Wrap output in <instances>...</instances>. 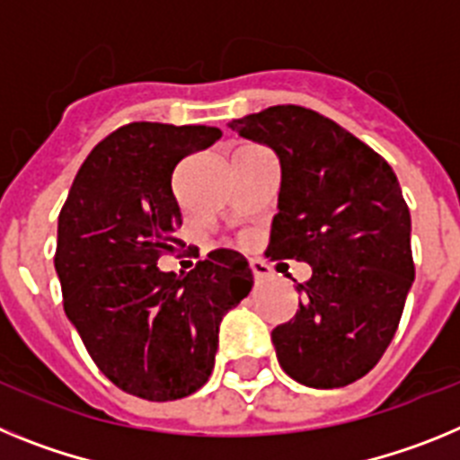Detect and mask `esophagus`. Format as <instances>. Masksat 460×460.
<instances>
[{"mask_svg": "<svg viewBox=\"0 0 460 460\" xmlns=\"http://www.w3.org/2000/svg\"><path fill=\"white\" fill-rule=\"evenodd\" d=\"M250 269H252V275L257 282H263V279L270 278V266L263 259H252L250 261Z\"/></svg>", "mask_w": 460, "mask_h": 460, "instance_id": "obj_1", "label": "esophagus"}]
</instances>
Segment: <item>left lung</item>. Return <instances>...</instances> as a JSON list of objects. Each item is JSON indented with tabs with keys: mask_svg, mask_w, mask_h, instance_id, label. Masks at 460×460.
Segmentation results:
<instances>
[{
	"mask_svg": "<svg viewBox=\"0 0 460 460\" xmlns=\"http://www.w3.org/2000/svg\"><path fill=\"white\" fill-rule=\"evenodd\" d=\"M229 127L279 159L266 254L313 269L296 285L294 319L270 333L279 366L313 389L351 385L389 347L414 282L412 219L396 173L357 136L303 106H270Z\"/></svg>",
	"mask_w": 460,
	"mask_h": 460,
	"instance_id": "8db88e82",
	"label": "left lung"
}]
</instances>
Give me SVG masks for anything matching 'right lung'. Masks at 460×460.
<instances>
[{"mask_svg":"<svg viewBox=\"0 0 460 460\" xmlns=\"http://www.w3.org/2000/svg\"><path fill=\"white\" fill-rule=\"evenodd\" d=\"M219 136L206 125L119 127L87 155L58 219L64 313L97 368L146 401H175L206 385L219 322L254 285L235 250H215L187 275L157 266L159 254L182 245L173 169Z\"/></svg>","mask_w":460,"mask_h":460,"instance_id":"obj_1","label":"right lung"}]
</instances>
